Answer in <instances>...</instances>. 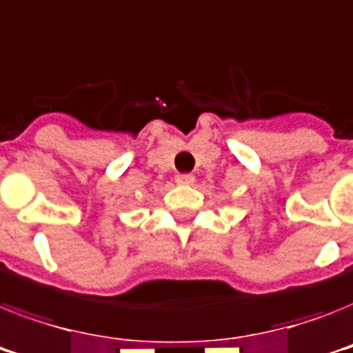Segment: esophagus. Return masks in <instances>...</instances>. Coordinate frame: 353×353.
<instances>
[{
    "label": "esophagus",
    "instance_id": "obj_1",
    "mask_svg": "<svg viewBox=\"0 0 353 353\" xmlns=\"http://www.w3.org/2000/svg\"><path fill=\"white\" fill-rule=\"evenodd\" d=\"M194 179L196 177L192 176V174H177L176 176V183H179V185H192Z\"/></svg>",
    "mask_w": 353,
    "mask_h": 353
}]
</instances>
